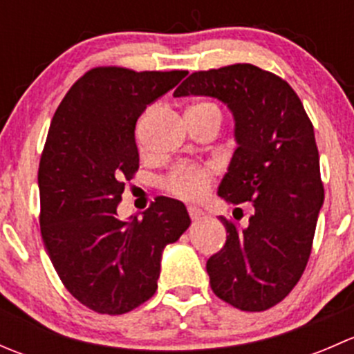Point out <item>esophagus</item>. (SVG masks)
Segmentation results:
<instances>
[{"label":"esophagus","instance_id":"1","mask_svg":"<svg viewBox=\"0 0 354 354\" xmlns=\"http://www.w3.org/2000/svg\"><path fill=\"white\" fill-rule=\"evenodd\" d=\"M188 214H190V217L194 221H198L200 217L203 216V210L202 209H198V207H195V205H190L188 207Z\"/></svg>","mask_w":354,"mask_h":354}]
</instances>
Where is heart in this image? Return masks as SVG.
<instances>
[{"label": "heart", "instance_id": "heart-1", "mask_svg": "<svg viewBox=\"0 0 354 354\" xmlns=\"http://www.w3.org/2000/svg\"><path fill=\"white\" fill-rule=\"evenodd\" d=\"M192 109H205L214 111L221 116L219 108L212 102H200ZM156 108H151L144 114L137 124V144L140 151H145V128L151 118L154 116ZM214 180V167L212 166H195V164H178L169 171L164 178L162 185L169 194L185 200H197L209 192L210 185Z\"/></svg>", "mask_w": 354, "mask_h": 354}]
</instances>
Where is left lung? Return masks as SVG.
Returning <instances> with one entry per match:
<instances>
[{
	"label": "left lung",
	"instance_id": "left-lung-1",
	"mask_svg": "<svg viewBox=\"0 0 354 354\" xmlns=\"http://www.w3.org/2000/svg\"><path fill=\"white\" fill-rule=\"evenodd\" d=\"M183 95L233 113L238 147L217 194L253 205L245 227L219 217L227 236L207 260L210 288L234 308L263 312L291 292L312 252L324 203L313 124L286 80L250 63L195 71L174 91Z\"/></svg>",
	"mask_w": 354,
	"mask_h": 354
}]
</instances>
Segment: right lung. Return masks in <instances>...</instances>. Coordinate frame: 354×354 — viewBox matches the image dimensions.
Segmentation results:
<instances>
[{
  "mask_svg": "<svg viewBox=\"0 0 354 354\" xmlns=\"http://www.w3.org/2000/svg\"><path fill=\"white\" fill-rule=\"evenodd\" d=\"M187 73L92 68L53 116L37 174L41 234L65 288L97 313L121 315L152 298L162 250L190 226L174 198L157 197L142 219L116 210L138 169V116Z\"/></svg>",
  "mask_w": 354,
  "mask_h": 354,
  "instance_id": "1",
  "label": "right lung"
}]
</instances>
